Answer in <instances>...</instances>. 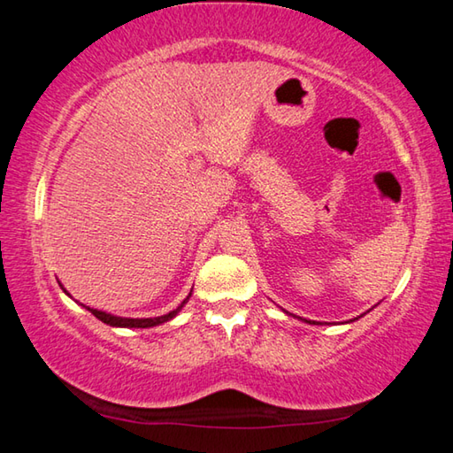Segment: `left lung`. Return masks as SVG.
I'll return each mask as SVG.
<instances>
[{
	"label": "left lung",
	"mask_w": 453,
	"mask_h": 453,
	"mask_svg": "<svg viewBox=\"0 0 453 453\" xmlns=\"http://www.w3.org/2000/svg\"><path fill=\"white\" fill-rule=\"evenodd\" d=\"M305 321H308V319H305ZM308 324H311V321H308Z\"/></svg>",
	"instance_id": "left-lung-1"
}]
</instances>
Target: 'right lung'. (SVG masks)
Instances as JSON below:
<instances>
[{
	"instance_id": "add662e5",
	"label": "right lung",
	"mask_w": 453,
	"mask_h": 453,
	"mask_svg": "<svg viewBox=\"0 0 453 453\" xmlns=\"http://www.w3.org/2000/svg\"><path fill=\"white\" fill-rule=\"evenodd\" d=\"M191 296V294H189ZM189 296L186 297V300L181 302V305L180 308H175L173 311H170V313H165V316H159V318H142V319H134V318H118V316H111V313H105V311H97V310H94V308H88L91 313H94V316L97 318V319H102L104 324H107V326H116V327H153V326H159V324H164V321H170L175 313H178L181 308H183V303H186L188 300H189Z\"/></svg>"
}]
</instances>
